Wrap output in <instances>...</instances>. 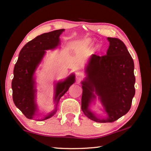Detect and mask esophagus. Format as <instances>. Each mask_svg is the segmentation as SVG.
Instances as JSON below:
<instances>
[{
    "label": "esophagus",
    "instance_id": "obj_1",
    "mask_svg": "<svg viewBox=\"0 0 151 151\" xmlns=\"http://www.w3.org/2000/svg\"><path fill=\"white\" fill-rule=\"evenodd\" d=\"M76 76L77 79H81L83 77V74L81 71H77V72L76 73Z\"/></svg>",
    "mask_w": 151,
    "mask_h": 151
}]
</instances>
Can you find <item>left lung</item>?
Returning a JSON list of instances; mask_svg holds the SVG:
<instances>
[{"instance_id": "8db88e82", "label": "left lung", "mask_w": 151, "mask_h": 151, "mask_svg": "<svg viewBox=\"0 0 151 151\" xmlns=\"http://www.w3.org/2000/svg\"><path fill=\"white\" fill-rule=\"evenodd\" d=\"M106 55H92L85 68L86 76L81 82V109L85 116L97 122L116 121L131 109L135 94L134 62L124 42L108 37ZM98 96L107 116L99 118L90 107Z\"/></svg>"}]
</instances>
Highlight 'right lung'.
Segmentation results:
<instances>
[{
  "mask_svg": "<svg viewBox=\"0 0 151 151\" xmlns=\"http://www.w3.org/2000/svg\"><path fill=\"white\" fill-rule=\"evenodd\" d=\"M65 29L53 30L38 36L25 45L20 51L14 68L12 81L14 103L27 118L33 119L39 115L36 102L37 88L35 73L46 54V50H53L60 45V35ZM75 82V74L55 85V108L52 111L37 121H45L55 115L60 99Z\"/></svg>",
  "mask_w": 151,
  "mask_h": 151,
  "instance_id": "1",
  "label": "right lung"
}]
</instances>
